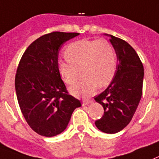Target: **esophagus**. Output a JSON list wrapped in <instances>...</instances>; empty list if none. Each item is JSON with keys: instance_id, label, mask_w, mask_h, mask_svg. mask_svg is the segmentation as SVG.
<instances>
[{"instance_id": "obj_1", "label": "esophagus", "mask_w": 159, "mask_h": 159, "mask_svg": "<svg viewBox=\"0 0 159 159\" xmlns=\"http://www.w3.org/2000/svg\"><path fill=\"white\" fill-rule=\"evenodd\" d=\"M91 102H92V100H84L83 101H82V105H83V106H86V105H88L89 104H91Z\"/></svg>"}]
</instances>
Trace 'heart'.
Instances as JSON below:
<instances>
[{
	"label": "heart",
	"instance_id": "heart-1",
	"mask_svg": "<svg viewBox=\"0 0 159 159\" xmlns=\"http://www.w3.org/2000/svg\"><path fill=\"white\" fill-rule=\"evenodd\" d=\"M67 60L58 61V69L67 84L72 85L79 76H83L70 88L78 97H87L100 87L108 86L115 76L117 55L107 40H80L72 42L64 50Z\"/></svg>",
	"mask_w": 159,
	"mask_h": 159
}]
</instances>
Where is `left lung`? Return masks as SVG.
Returning a JSON list of instances; mask_svg holds the SVG:
<instances>
[{
	"label": "left lung",
	"instance_id": "8db88e82",
	"mask_svg": "<svg viewBox=\"0 0 159 159\" xmlns=\"http://www.w3.org/2000/svg\"><path fill=\"white\" fill-rule=\"evenodd\" d=\"M117 55V70L105 91L95 97L104 108V115L95 126L104 133L114 134L124 129L132 119L142 95L144 67L137 53L123 40L112 35Z\"/></svg>",
	"mask_w": 159,
	"mask_h": 159
}]
</instances>
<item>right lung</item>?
<instances>
[{
	"instance_id": "right-lung-1",
	"label": "right lung",
	"mask_w": 159,
	"mask_h": 159,
	"mask_svg": "<svg viewBox=\"0 0 159 159\" xmlns=\"http://www.w3.org/2000/svg\"><path fill=\"white\" fill-rule=\"evenodd\" d=\"M77 33L54 32L39 37L22 56L15 76L21 112L37 134L52 137L66 129L81 102L68 95L58 69L59 52Z\"/></svg>"
}]
</instances>
